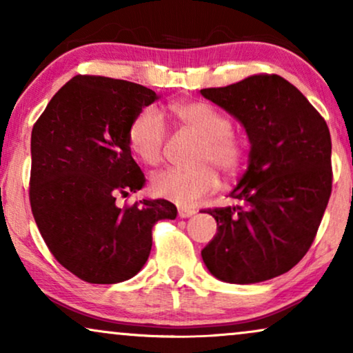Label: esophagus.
<instances>
[{"instance_id": "obj_1", "label": "esophagus", "mask_w": 353, "mask_h": 353, "mask_svg": "<svg viewBox=\"0 0 353 353\" xmlns=\"http://www.w3.org/2000/svg\"><path fill=\"white\" fill-rule=\"evenodd\" d=\"M178 215H180L181 219H188V216L196 215V210H191V209H178Z\"/></svg>"}]
</instances>
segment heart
I'll list each match as a JSON object with an SVG mask.
<instances>
[{
	"label": "heart",
	"instance_id": "obj_1",
	"mask_svg": "<svg viewBox=\"0 0 353 353\" xmlns=\"http://www.w3.org/2000/svg\"><path fill=\"white\" fill-rule=\"evenodd\" d=\"M170 110L183 127L202 139L194 161L197 167L157 172L151 178V188L159 197L191 205L219 186L214 166L225 176H233L244 167L249 149L245 139L231 132V120L214 105L191 101L172 104ZM165 143L167 125L159 109L139 110L128 127V146L134 156L146 165H159Z\"/></svg>",
	"mask_w": 353,
	"mask_h": 353
}]
</instances>
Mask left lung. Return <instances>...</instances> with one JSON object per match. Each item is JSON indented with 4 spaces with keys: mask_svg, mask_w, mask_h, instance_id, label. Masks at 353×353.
Here are the masks:
<instances>
[{
    "mask_svg": "<svg viewBox=\"0 0 353 353\" xmlns=\"http://www.w3.org/2000/svg\"><path fill=\"white\" fill-rule=\"evenodd\" d=\"M201 94L234 115L250 141L249 167L231 192L241 204L205 210L219 231L202 260L226 283L279 276L308 252L330 201V128L296 86L274 74Z\"/></svg>",
    "mask_w": 353,
    "mask_h": 353,
    "instance_id": "8db88e82",
    "label": "left lung"
}]
</instances>
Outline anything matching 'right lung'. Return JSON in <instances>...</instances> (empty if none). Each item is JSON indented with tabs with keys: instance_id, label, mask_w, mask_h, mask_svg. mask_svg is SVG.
<instances>
[{
	"instance_id": "add662e5",
	"label": "right lung",
	"mask_w": 353,
	"mask_h": 353,
	"mask_svg": "<svg viewBox=\"0 0 353 353\" xmlns=\"http://www.w3.org/2000/svg\"><path fill=\"white\" fill-rule=\"evenodd\" d=\"M157 99L146 86L77 75L52 96L32 130V214L62 267L93 284L134 276L152 248V226L175 220L165 199L115 205L146 183L128 127Z\"/></svg>"
}]
</instances>
